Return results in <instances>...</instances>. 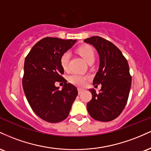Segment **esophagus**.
Returning a JSON list of instances; mask_svg holds the SVG:
<instances>
[{
  "instance_id": "obj_1",
  "label": "esophagus",
  "mask_w": 151,
  "mask_h": 151,
  "mask_svg": "<svg viewBox=\"0 0 151 151\" xmlns=\"http://www.w3.org/2000/svg\"><path fill=\"white\" fill-rule=\"evenodd\" d=\"M82 92H83V89H80V88H78V93H79V94H81Z\"/></svg>"
}]
</instances>
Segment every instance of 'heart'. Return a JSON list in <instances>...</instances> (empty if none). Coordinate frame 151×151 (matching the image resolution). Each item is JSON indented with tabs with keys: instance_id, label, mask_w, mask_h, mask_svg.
<instances>
[{
	"instance_id": "b5f03b06",
	"label": "heart",
	"mask_w": 151,
	"mask_h": 151,
	"mask_svg": "<svg viewBox=\"0 0 151 151\" xmlns=\"http://www.w3.org/2000/svg\"><path fill=\"white\" fill-rule=\"evenodd\" d=\"M78 52L80 54L81 56L89 64L94 61L95 53L91 47H81L78 50ZM70 56L71 54L70 52L67 51L62 54L61 58H60V64H61L62 68L65 70H67L69 69V62H70ZM87 80L88 77L77 73L70 74L68 77V81H70L71 84L78 86H84L87 82Z\"/></svg>"
}]
</instances>
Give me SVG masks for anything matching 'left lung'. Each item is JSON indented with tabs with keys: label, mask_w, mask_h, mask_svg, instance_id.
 <instances>
[{
	"label": "left lung",
	"mask_w": 151,
	"mask_h": 151,
	"mask_svg": "<svg viewBox=\"0 0 151 151\" xmlns=\"http://www.w3.org/2000/svg\"><path fill=\"white\" fill-rule=\"evenodd\" d=\"M84 42L97 50L100 65L93 84H101L99 93L89 89L92 99L86 104L87 111L95 120L112 121L121 114L129 98L131 76L127 60L115 45L99 36L87 38Z\"/></svg>",
	"instance_id": "left-lung-1"
}]
</instances>
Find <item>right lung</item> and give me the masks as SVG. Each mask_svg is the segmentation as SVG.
I'll return each mask as SVG.
<instances>
[{"label":"right lung","instance_id":"right-lung-1","mask_svg":"<svg viewBox=\"0 0 151 151\" xmlns=\"http://www.w3.org/2000/svg\"><path fill=\"white\" fill-rule=\"evenodd\" d=\"M76 40L47 37L32 47L24 63L22 87L33 111L49 123L64 121L70 114L78 94L77 89L62 77V55L70 49ZM65 83L60 91L55 82Z\"/></svg>","mask_w":151,"mask_h":151}]
</instances>
